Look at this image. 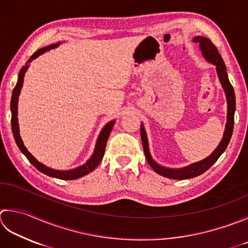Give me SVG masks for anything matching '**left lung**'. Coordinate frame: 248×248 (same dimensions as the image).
Wrapping results in <instances>:
<instances>
[{"instance_id": "left-lung-1", "label": "left lung", "mask_w": 248, "mask_h": 248, "mask_svg": "<svg viewBox=\"0 0 248 248\" xmlns=\"http://www.w3.org/2000/svg\"><path fill=\"white\" fill-rule=\"evenodd\" d=\"M193 42L200 44V48L202 50L203 56L205 57V59L216 65L217 74L219 77V80L221 82L222 88L225 90V93L227 96V103H228V113H227V124H226V130L224 133V138H222L220 144L218 145V147L213 152L210 157L202 160L200 162L193 163L191 166L183 168V169H168L159 166L154 161L152 156L149 154L148 149V142L146 132H145L144 127L140 125V138H142L143 148L145 153V157H146L147 162L149 166L154 169V171L158 173L159 175H162L164 177L172 178V179H186L196 177L198 175H201L202 173H204L206 170L210 169L213 164H214L217 159L220 157V155L225 152L228 144L230 142V139L232 137V132H233V124H234V111H235V95L233 87L230 84L229 78H228V74L226 71L225 62L222 60L220 53L218 52L217 48L215 47L208 38L203 36H197L193 38Z\"/></svg>"}]
</instances>
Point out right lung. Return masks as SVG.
Returning a JSON list of instances; mask_svg holds the SVG:
<instances>
[{
	"label": "right lung",
	"instance_id": "add662e5",
	"mask_svg": "<svg viewBox=\"0 0 248 248\" xmlns=\"http://www.w3.org/2000/svg\"><path fill=\"white\" fill-rule=\"evenodd\" d=\"M60 43L58 44H52V45H49L47 47H44L42 49H38L37 51H35L31 56L30 60L28 62L32 61L33 59H35L38 56H41L42 53H44L47 50H50L52 48L57 47L59 45ZM28 69V65L22 66L20 72H19L18 75V81L17 85L15 86V88L13 90V95H12V101H11V110H12V130H13V134L15 140H16L17 146L19 147V149L21 150V153L27 157V159L30 161L34 167H35L38 171L46 174L48 176L51 177H56V178H60V179H76L79 178L81 176H85L86 174H88L90 172L93 171V170L98 167V164L101 162L102 158L104 156V152H105V147H106V143H108V139L109 137V133L111 129H113L114 124H115V120L110 121L108 124L105 125L103 128V130L101 131V133L99 135V139L96 140V145H95V149L94 153L92 155V157L87 161L85 164H82L81 167L74 169V170H70V171H57V170H52L50 168H47L42 164L41 162H38L37 160L34 158L32 155L28 152V149L24 146L22 143V140L20 138V134H19V125H18V118H17V103H18V96L19 93H20L21 87L23 84V77H24V73H26Z\"/></svg>",
	"mask_w": 248,
	"mask_h": 248
}]
</instances>
